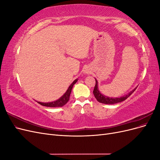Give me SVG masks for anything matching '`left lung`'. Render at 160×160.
Wrapping results in <instances>:
<instances>
[{
	"label": "left lung",
	"mask_w": 160,
	"mask_h": 160,
	"mask_svg": "<svg viewBox=\"0 0 160 160\" xmlns=\"http://www.w3.org/2000/svg\"><path fill=\"white\" fill-rule=\"evenodd\" d=\"M135 90V89L134 90H133L132 91H131L130 93H129L128 95H126L125 96H123V97H122V98H108V97L104 96L100 93L99 91L98 90V81L95 79V88L93 89V94H94V96L96 98V99L98 100V101H99V103H104V104H115V103L122 102V101L128 98L133 93Z\"/></svg>",
	"instance_id": "8db88e82"
}]
</instances>
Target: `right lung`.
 <instances>
[{
    "instance_id": "1",
    "label": "right lung",
    "mask_w": 160,
    "mask_h": 160,
    "mask_svg": "<svg viewBox=\"0 0 160 160\" xmlns=\"http://www.w3.org/2000/svg\"><path fill=\"white\" fill-rule=\"evenodd\" d=\"M77 81V79H75L73 82H72V84L69 87L68 89L66 91V93L62 95L60 99L58 100L53 101V102H50V103H41V102H38V103H39L41 105L43 106H46V107H49V108H57V107H62L64 105H65L68 101L69 100L70 98V95L71 93V90L72 87H73L74 84L76 83V82Z\"/></svg>"
}]
</instances>
